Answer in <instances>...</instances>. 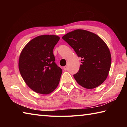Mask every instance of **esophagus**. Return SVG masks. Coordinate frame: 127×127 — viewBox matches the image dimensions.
I'll return each instance as SVG.
<instances>
[{"mask_svg": "<svg viewBox=\"0 0 127 127\" xmlns=\"http://www.w3.org/2000/svg\"><path fill=\"white\" fill-rule=\"evenodd\" d=\"M63 69H64V70H66V69H68V67H67V66H64V67H63Z\"/></svg>", "mask_w": 127, "mask_h": 127, "instance_id": "1", "label": "esophagus"}]
</instances>
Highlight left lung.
<instances>
[{
  "label": "left lung",
  "instance_id": "8db88e82",
  "mask_svg": "<svg viewBox=\"0 0 127 127\" xmlns=\"http://www.w3.org/2000/svg\"><path fill=\"white\" fill-rule=\"evenodd\" d=\"M62 38L74 49L81 64L73 75L77 82L87 89H92L104 82L110 69V50L99 36L83 30H76Z\"/></svg>",
  "mask_w": 127,
  "mask_h": 127
}]
</instances>
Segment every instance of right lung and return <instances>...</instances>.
I'll return each instance as SVG.
<instances>
[{"mask_svg": "<svg viewBox=\"0 0 127 127\" xmlns=\"http://www.w3.org/2000/svg\"><path fill=\"white\" fill-rule=\"evenodd\" d=\"M60 37L41 35L30 41L19 58V70L27 85L36 92L49 94L57 87L62 69L55 62L53 49Z\"/></svg>", "mask_w": 127, "mask_h": 127, "instance_id": "1", "label": "right lung"}]
</instances>
